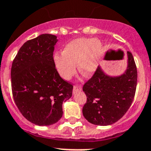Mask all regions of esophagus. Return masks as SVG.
Here are the masks:
<instances>
[{"instance_id":"obj_1","label":"esophagus","mask_w":151,"mask_h":151,"mask_svg":"<svg viewBox=\"0 0 151 151\" xmlns=\"http://www.w3.org/2000/svg\"><path fill=\"white\" fill-rule=\"evenodd\" d=\"M81 90H82V87L80 86H74V88H73V93L76 94L77 91H80Z\"/></svg>"}]
</instances>
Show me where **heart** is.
Wrapping results in <instances>:
<instances>
[{
  "label": "heart",
  "mask_w": 151,
  "mask_h": 151,
  "mask_svg": "<svg viewBox=\"0 0 151 151\" xmlns=\"http://www.w3.org/2000/svg\"><path fill=\"white\" fill-rule=\"evenodd\" d=\"M102 53V45L98 39L79 38L71 41L63 50V54L53 57L55 65L60 75L70 80L79 71L85 76H91L96 71Z\"/></svg>",
  "instance_id": "heart-1"
}]
</instances>
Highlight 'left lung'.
<instances>
[{
    "instance_id": "left-lung-1",
    "label": "left lung",
    "mask_w": 151,
    "mask_h": 151,
    "mask_svg": "<svg viewBox=\"0 0 151 151\" xmlns=\"http://www.w3.org/2000/svg\"><path fill=\"white\" fill-rule=\"evenodd\" d=\"M124 53L119 54L122 58ZM127 67L123 74L111 77L98 66L83 87L87 101L83 114L91 124L107 126L124 115L134 99L137 85V68L133 54L127 53Z\"/></svg>"
}]
</instances>
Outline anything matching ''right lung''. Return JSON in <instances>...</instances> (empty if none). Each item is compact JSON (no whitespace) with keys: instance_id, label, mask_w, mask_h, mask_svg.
I'll use <instances>...</instances> for the list:
<instances>
[{"instance_id":"right-lung-1","label":"right lung","mask_w":151,"mask_h":151,"mask_svg":"<svg viewBox=\"0 0 151 151\" xmlns=\"http://www.w3.org/2000/svg\"><path fill=\"white\" fill-rule=\"evenodd\" d=\"M56 36L42 34L25 42L11 68L14 101L27 120L39 126L56 123L63 103L72 96V84L59 74L53 60Z\"/></svg>"}]
</instances>
